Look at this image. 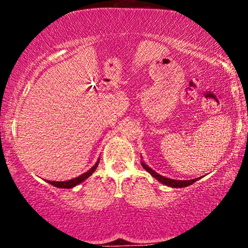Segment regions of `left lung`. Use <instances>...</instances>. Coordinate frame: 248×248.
<instances>
[{"mask_svg":"<svg viewBox=\"0 0 248 248\" xmlns=\"http://www.w3.org/2000/svg\"><path fill=\"white\" fill-rule=\"evenodd\" d=\"M142 167L144 168V169L147 170L148 172L150 173V175L154 176L156 179H158V181L161 182V183L166 184V186H172V187H184V186H191V184L195 183L196 181H198V178H195V179H189V181H177V179H170V178H167V177H163V176L158 175L157 172L154 171L153 169H150L149 167L146 166V164L142 162Z\"/></svg>","mask_w":248,"mask_h":248,"instance_id":"8db88e82","label":"left lung"}]
</instances>
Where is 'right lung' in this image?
<instances>
[{"label": "right lung", "mask_w": 248, "mask_h": 248, "mask_svg": "<svg viewBox=\"0 0 248 248\" xmlns=\"http://www.w3.org/2000/svg\"><path fill=\"white\" fill-rule=\"evenodd\" d=\"M98 163H99V160L94 164V166H93L90 170H88V171H86L85 173H82V175L79 176V177H76V178H73V179H70V181H65V182L49 181V182H47V183H50L51 186H56V187H64V189H70V187H73V186H78V184L81 183L82 181H85V179H86L87 177H90V176L92 175V172L95 170V168L98 167Z\"/></svg>", "instance_id": "right-lung-1"}]
</instances>
